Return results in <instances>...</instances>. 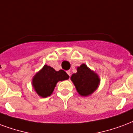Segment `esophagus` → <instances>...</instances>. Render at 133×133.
Wrapping results in <instances>:
<instances>
[{"label":"esophagus","instance_id":"esophagus-1","mask_svg":"<svg viewBox=\"0 0 133 133\" xmlns=\"http://www.w3.org/2000/svg\"><path fill=\"white\" fill-rule=\"evenodd\" d=\"M67 73H68V75L70 77V74H71V72H70V70H68V71H67Z\"/></svg>","mask_w":133,"mask_h":133}]
</instances>
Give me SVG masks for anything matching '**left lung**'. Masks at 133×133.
<instances>
[{
	"label": "left lung",
	"instance_id": "1",
	"mask_svg": "<svg viewBox=\"0 0 133 133\" xmlns=\"http://www.w3.org/2000/svg\"><path fill=\"white\" fill-rule=\"evenodd\" d=\"M77 73L72 75L77 91L80 95L87 97L93 93L99 84V78L94 72L89 70L85 64L77 68Z\"/></svg>",
	"mask_w": 133,
	"mask_h": 133
}]
</instances>
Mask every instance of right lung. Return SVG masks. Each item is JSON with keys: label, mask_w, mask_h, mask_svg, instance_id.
I'll return each instance as SVG.
<instances>
[{"label": "right lung", "mask_w": 133, "mask_h": 133, "mask_svg": "<svg viewBox=\"0 0 133 133\" xmlns=\"http://www.w3.org/2000/svg\"><path fill=\"white\" fill-rule=\"evenodd\" d=\"M69 78V75L63 70L56 71L52 67L45 65L40 71L35 75L32 84L35 91L42 97H49L54 91L58 81Z\"/></svg>", "instance_id": "1"}]
</instances>
